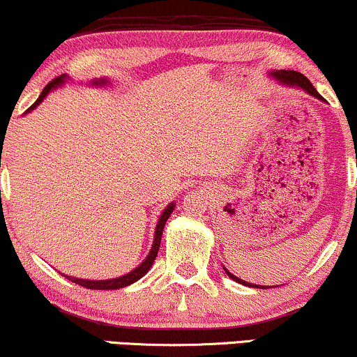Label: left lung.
<instances>
[{
    "instance_id": "left-lung-1",
    "label": "left lung",
    "mask_w": 357,
    "mask_h": 357,
    "mask_svg": "<svg viewBox=\"0 0 357 357\" xmlns=\"http://www.w3.org/2000/svg\"><path fill=\"white\" fill-rule=\"evenodd\" d=\"M270 75H271V77H275L276 81L282 82V84H284V86L296 87V89H302V91H305L307 94H310V96L317 97V99L324 100V97H321V96L319 94V92H317L315 87L312 86V82H310L309 79H307V77H305L304 75H301V73L291 71V70H280V71H271ZM224 270H226V268H224ZM226 273H227L229 278H232L234 281L241 282V284H243V286H250V287H258V289H263L261 284H260V286H258V284H252V282H247V281L241 280V278L234 276L232 273H229L227 270H226ZM265 287H266V286H265Z\"/></svg>"
}]
</instances>
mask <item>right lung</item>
Here are the masks:
<instances>
[{
    "label": "right lung",
    "instance_id": "1",
    "mask_svg": "<svg viewBox=\"0 0 357 357\" xmlns=\"http://www.w3.org/2000/svg\"><path fill=\"white\" fill-rule=\"evenodd\" d=\"M68 79V76H65V75H61V76H58V77H55V79H52L50 82H48V84L43 87V91H42V94H40V97H38V99L36 100V104H33L31 109H29L27 112H31V110H33L36 109V107L40 104V102L45 99L47 97V94L50 91H55L56 87H60V86H63L65 84V81ZM107 81L105 77H100V79H94L91 82L92 86H105L107 84ZM174 208H175V204L174 203H170L167 208L164 209L162 211V214H160V218H159V221H158V226H155V231H154V241H153V247H151V250H149V253H148V257H146V260L141 263L139 266H136L133 271H130L128 275H125V276H120V278H114V280H100V281H91V280H79V278H73V276H66V275H63L65 278H68V280L70 281H73V282H76V284H79V286H82V287H87V289H97V291H105V289H120V287H126V286H130V284H133L135 281H138V280H141V278H143L146 273H148L149 270H151V266H153V263H154V260H155V257H158V252H159V247H160V237H162V231H164V226H165V222H167V219L170 218V214H172V211H174Z\"/></svg>",
    "mask_w": 357,
    "mask_h": 357
}]
</instances>
